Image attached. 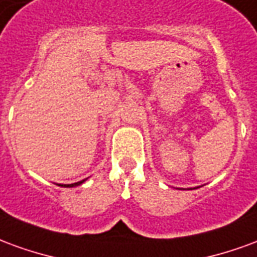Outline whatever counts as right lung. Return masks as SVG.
Listing matches in <instances>:
<instances>
[{
	"label": "right lung",
	"instance_id": "1",
	"mask_svg": "<svg viewBox=\"0 0 257 257\" xmlns=\"http://www.w3.org/2000/svg\"><path fill=\"white\" fill-rule=\"evenodd\" d=\"M86 180V179H84V180H81V182H77V183H73V184H59V186H62V187H75V186H79V184H82Z\"/></svg>",
	"mask_w": 257,
	"mask_h": 257
}]
</instances>
